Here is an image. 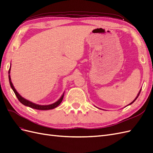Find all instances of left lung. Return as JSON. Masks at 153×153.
Listing matches in <instances>:
<instances>
[{"label": "left lung", "instance_id": "8db88e82", "mask_svg": "<svg viewBox=\"0 0 153 153\" xmlns=\"http://www.w3.org/2000/svg\"><path fill=\"white\" fill-rule=\"evenodd\" d=\"M140 92H141V89H140V92H139V93H138V95H137V96H136V98H135V99H134V100H133V101H132V102H131V103H129V104H128V105H131V104H132V103H134V101H136V99H137V98H138V96H139V95H140Z\"/></svg>", "mask_w": 153, "mask_h": 153}]
</instances>
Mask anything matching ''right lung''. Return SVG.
<instances>
[{
  "instance_id": "1",
  "label": "right lung",
  "mask_w": 153,
  "mask_h": 153,
  "mask_svg": "<svg viewBox=\"0 0 153 153\" xmlns=\"http://www.w3.org/2000/svg\"><path fill=\"white\" fill-rule=\"evenodd\" d=\"M10 70H11V67L9 69V71H8V74H9V81H10V84L11 88L13 91L14 93L15 94V96H17V99L19 100V101H20V102L23 104L25 106L27 107H29L30 108H32L34 109H37V110H42V111H46V110H50V109H53L54 108L57 107L58 105H59V104L61 103V101H62V99H63V97H64V94L65 92L62 94V95L61 96V97H60L59 99L56 102H55L52 104H50V105H38V104H36L34 103H32V101H30L28 100H26L24 97H22L17 92V91H16V89H15L13 87V85L12 84V82L11 81V77H10Z\"/></svg>"
}]
</instances>
